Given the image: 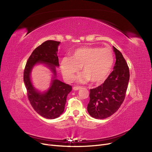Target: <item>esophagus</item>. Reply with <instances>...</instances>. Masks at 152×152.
Masks as SVG:
<instances>
[{
	"mask_svg": "<svg viewBox=\"0 0 152 152\" xmlns=\"http://www.w3.org/2000/svg\"><path fill=\"white\" fill-rule=\"evenodd\" d=\"M81 88H82L81 86H75V87L73 88V89H74L75 91H77V90L80 89Z\"/></svg>",
	"mask_w": 152,
	"mask_h": 152,
	"instance_id": "34e87169",
	"label": "esophagus"
}]
</instances>
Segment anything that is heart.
I'll return each instance as SVG.
<instances>
[{"label":"heart","mask_w":152,"mask_h":152,"mask_svg":"<svg viewBox=\"0 0 152 152\" xmlns=\"http://www.w3.org/2000/svg\"><path fill=\"white\" fill-rule=\"evenodd\" d=\"M114 56L109 47H84L76 49L71 58H64L61 63L63 75L66 80L71 81L82 68L84 74L81 81L90 80L94 84H100L109 75L113 66Z\"/></svg>","instance_id":"obj_1"}]
</instances>
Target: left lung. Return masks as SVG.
I'll return each mask as SVG.
<instances>
[{
	"label": "left lung",
	"instance_id": "1",
	"mask_svg": "<svg viewBox=\"0 0 152 152\" xmlns=\"http://www.w3.org/2000/svg\"><path fill=\"white\" fill-rule=\"evenodd\" d=\"M113 48L116 58L114 70L103 84L90 89L88 111L95 118H107L117 111L125 99L128 87V64L121 52Z\"/></svg>",
	"mask_w": 152,
	"mask_h": 152
}]
</instances>
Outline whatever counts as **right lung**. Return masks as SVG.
Returning a JSON list of instances; mask_svg holds the SVG:
<instances>
[{
	"mask_svg": "<svg viewBox=\"0 0 152 152\" xmlns=\"http://www.w3.org/2000/svg\"><path fill=\"white\" fill-rule=\"evenodd\" d=\"M60 43V42L47 40L38 46L28 58L23 72V81L32 107L39 115L50 119L57 118L63 113L72 86L55 79L49 90L42 94L33 87L30 75L34 65L40 62L47 64L56 76L55 66H59L57 51Z\"/></svg>",
	"mask_w": 152,
	"mask_h": 152,
	"instance_id": "add662e5",
	"label": "right lung"
}]
</instances>
